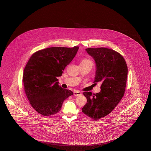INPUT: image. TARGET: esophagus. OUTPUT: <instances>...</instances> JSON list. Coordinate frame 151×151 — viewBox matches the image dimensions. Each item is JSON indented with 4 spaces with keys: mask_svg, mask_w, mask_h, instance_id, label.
I'll use <instances>...</instances> for the list:
<instances>
[{
    "mask_svg": "<svg viewBox=\"0 0 151 151\" xmlns=\"http://www.w3.org/2000/svg\"><path fill=\"white\" fill-rule=\"evenodd\" d=\"M81 94L82 93H81V92L78 91L77 90H75L73 91V95L75 96H80V95H81Z\"/></svg>",
    "mask_w": 151,
    "mask_h": 151,
    "instance_id": "obj_1",
    "label": "esophagus"
}]
</instances>
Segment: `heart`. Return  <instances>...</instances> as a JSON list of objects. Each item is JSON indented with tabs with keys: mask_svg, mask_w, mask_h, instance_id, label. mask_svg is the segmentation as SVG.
Listing matches in <instances>:
<instances>
[{
	"mask_svg": "<svg viewBox=\"0 0 151 151\" xmlns=\"http://www.w3.org/2000/svg\"><path fill=\"white\" fill-rule=\"evenodd\" d=\"M88 63L92 64V62L91 60L88 59H87V58H85V59H83L82 60L80 64H88Z\"/></svg>",
	"mask_w": 151,
	"mask_h": 151,
	"instance_id": "obj_1",
	"label": "heart"
}]
</instances>
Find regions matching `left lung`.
Instances as JSON below:
<instances>
[{
    "label": "left lung",
    "instance_id": "8db88e82",
    "mask_svg": "<svg viewBox=\"0 0 151 151\" xmlns=\"http://www.w3.org/2000/svg\"><path fill=\"white\" fill-rule=\"evenodd\" d=\"M85 50L96 64L94 82H101V86L100 92L96 94L83 93L87 101L82 112L91 119H98L109 114L122 99L128 69L123 56L116 51L105 47Z\"/></svg>",
    "mask_w": 151,
    "mask_h": 151
}]
</instances>
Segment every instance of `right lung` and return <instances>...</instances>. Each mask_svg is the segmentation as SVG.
<instances>
[{"label": "right lung", "mask_w": 151, "mask_h": 151, "mask_svg": "<svg viewBox=\"0 0 151 151\" xmlns=\"http://www.w3.org/2000/svg\"><path fill=\"white\" fill-rule=\"evenodd\" d=\"M78 46L52 47L38 51L29 60L23 73L26 95L32 107L49 116L59 112L65 100L73 95L59 85L58 77L76 55Z\"/></svg>", "instance_id": "obj_1"}]
</instances>
